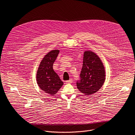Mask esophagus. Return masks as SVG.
<instances>
[{
  "mask_svg": "<svg viewBox=\"0 0 135 135\" xmlns=\"http://www.w3.org/2000/svg\"><path fill=\"white\" fill-rule=\"evenodd\" d=\"M66 83H71L73 82V80L71 79H70L69 80H68V81H66L65 82Z\"/></svg>",
  "mask_w": 135,
  "mask_h": 135,
  "instance_id": "1",
  "label": "esophagus"
}]
</instances>
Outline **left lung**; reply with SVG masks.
<instances>
[{
	"mask_svg": "<svg viewBox=\"0 0 135 135\" xmlns=\"http://www.w3.org/2000/svg\"><path fill=\"white\" fill-rule=\"evenodd\" d=\"M105 70L99 57L93 52L84 53L80 80L77 81V88L85 95H90L97 92L105 80Z\"/></svg>",
	"mask_w": 135,
	"mask_h": 135,
	"instance_id": "1",
	"label": "left lung"
}]
</instances>
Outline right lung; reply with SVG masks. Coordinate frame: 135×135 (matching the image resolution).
Wrapping results in <instances>:
<instances>
[{"label": "right lung", "mask_w": 135, "mask_h": 135, "mask_svg": "<svg viewBox=\"0 0 135 135\" xmlns=\"http://www.w3.org/2000/svg\"><path fill=\"white\" fill-rule=\"evenodd\" d=\"M59 53V50H54L45 55L40 63L36 75L38 86L45 93L52 95L55 94L64 84L53 69V65Z\"/></svg>", "instance_id": "1"}]
</instances>
